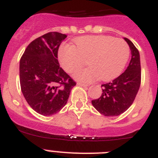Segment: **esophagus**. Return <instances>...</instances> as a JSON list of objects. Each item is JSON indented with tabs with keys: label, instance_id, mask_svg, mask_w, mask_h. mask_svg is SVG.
Here are the masks:
<instances>
[{
	"label": "esophagus",
	"instance_id": "obj_1",
	"mask_svg": "<svg viewBox=\"0 0 158 158\" xmlns=\"http://www.w3.org/2000/svg\"><path fill=\"white\" fill-rule=\"evenodd\" d=\"M77 85L79 86H81V87H87V86H89L88 85H85V84H83V83H81V82H78Z\"/></svg>",
	"mask_w": 158,
	"mask_h": 158
}]
</instances>
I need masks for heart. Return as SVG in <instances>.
<instances>
[{"label":"heart","instance_id":"1","mask_svg":"<svg viewBox=\"0 0 158 158\" xmlns=\"http://www.w3.org/2000/svg\"><path fill=\"white\" fill-rule=\"evenodd\" d=\"M75 46L62 44L58 51L62 67L71 73L85 63L90 66L77 69L73 76L81 82H91L100 78L110 81L120 74L130 57L127 43L108 35H87L76 38Z\"/></svg>","mask_w":158,"mask_h":158}]
</instances>
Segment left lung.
Segmentation results:
<instances>
[{
  "label": "left lung",
  "instance_id": "left-lung-1",
  "mask_svg": "<svg viewBox=\"0 0 158 158\" xmlns=\"http://www.w3.org/2000/svg\"><path fill=\"white\" fill-rule=\"evenodd\" d=\"M131 59L127 69L118 77L102 85L100 98L92 100L93 107L105 116H116L126 111L133 104L141 84L140 56L138 49L127 38Z\"/></svg>",
  "mask_w": 158,
  "mask_h": 158
}]
</instances>
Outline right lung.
<instances>
[{"label":"right lung","instance_id":"right-lung-1","mask_svg":"<svg viewBox=\"0 0 158 158\" xmlns=\"http://www.w3.org/2000/svg\"><path fill=\"white\" fill-rule=\"evenodd\" d=\"M67 37L49 32L27 46L19 61V82L25 100L43 115L56 114L66 104L76 82L60 67L58 51Z\"/></svg>","mask_w":158,"mask_h":158}]
</instances>
